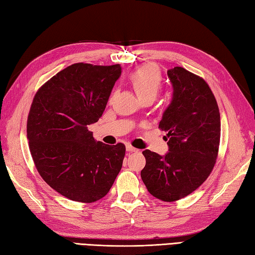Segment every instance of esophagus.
Masks as SVG:
<instances>
[{
  "label": "esophagus",
  "mask_w": 255,
  "mask_h": 255,
  "mask_svg": "<svg viewBox=\"0 0 255 255\" xmlns=\"http://www.w3.org/2000/svg\"><path fill=\"white\" fill-rule=\"evenodd\" d=\"M126 150L128 151V152H137L138 150L135 149V147H133L132 145H130V144H127L126 145Z\"/></svg>",
  "instance_id": "34e87169"
}]
</instances>
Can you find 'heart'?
I'll use <instances>...</instances> for the list:
<instances>
[{
    "label": "heart",
    "mask_w": 255,
    "mask_h": 255,
    "mask_svg": "<svg viewBox=\"0 0 255 255\" xmlns=\"http://www.w3.org/2000/svg\"><path fill=\"white\" fill-rule=\"evenodd\" d=\"M129 80L141 100L154 98L162 88V74L155 65L147 64L129 74Z\"/></svg>",
    "instance_id": "b5f03b06"
}]
</instances>
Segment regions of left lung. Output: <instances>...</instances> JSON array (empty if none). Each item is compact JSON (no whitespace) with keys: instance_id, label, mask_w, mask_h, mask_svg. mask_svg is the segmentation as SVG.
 Masks as SVG:
<instances>
[{"instance_id":"obj_1","label":"left lung","mask_w":255,"mask_h":255,"mask_svg":"<svg viewBox=\"0 0 255 255\" xmlns=\"http://www.w3.org/2000/svg\"><path fill=\"white\" fill-rule=\"evenodd\" d=\"M173 85L171 103L158 128L167 131L165 156L145 150L142 181L153 197L175 202L208 179L215 166L221 141V114L206 81L183 67L167 72ZM167 140V139H166Z\"/></svg>"}]
</instances>
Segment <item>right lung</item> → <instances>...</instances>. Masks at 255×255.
Masks as SVG:
<instances>
[{"label":"right lung","instance_id":"add662e5","mask_svg":"<svg viewBox=\"0 0 255 255\" xmlns=\"http://www.w3.org/2000/svg\"><path fill=\"white\" fill-rule=\"evenodd\" d=\"M121 73L120 64L76 63L47 80L33 98L27 120L33 163L47 185L69 200L102 199L122 169L125 144H104L88 130L102 116Z\"/></svg>","mask_w":255,"mask_h":255}]
</instances>
